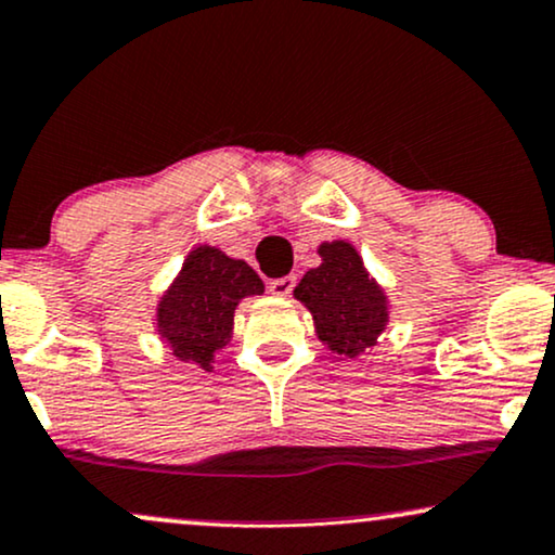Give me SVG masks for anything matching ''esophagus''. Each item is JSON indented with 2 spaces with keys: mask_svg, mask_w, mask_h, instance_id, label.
<instances>
[{
  "mask_svg": "<svg viewBox=\"0 0 555 555\" xmlns=\"http://www.w3.org/2000/svg\"><path fill=\"white\" fill-rule=\"evenodd\" d=\"M297 284V276H282V279H273V282L269 284V292L273 297H289L292 289H295Z\"/></svg>",
  "mask_w": 555,
  "mask_h": 555,
  "instance_id": "34e87169",
  "label": "esophagus"
}]
</instances>
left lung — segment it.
Returning a JSON list of instances; mask_svg holds the SVG:
<instances>
[{
    "label": "left lung",
    "mask_w": 555,
    "mask_h": 555,
    "mask_svg": "<svg viewBox=\"0 0 555 555\" xmlns=\"http://www.w3.org/2000/svg\"><path fill=\"white\" fill-rule=\"evenodd\" d=\"M318 256L320 266L299 279L295 299L310 310L325 349L346 359L362 357L390 323V299L349 240H325Z\"/></svg>",
    "instance_id": "left-lung-1"
}]
</instances>
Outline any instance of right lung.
Here are the masks:
<instances>
[{"label":"right lung","instance_id":"right-lung-1","mask_svg":"<svg viewBox=\"0 0 555 555\" xmlns=\"http://www.w3.org/2000/svg\"><path fill=\"white\" fill-rule=\"evenodd\" d=\"M263 292V282L245 260L230 258L214 245H196L157 299L159 341L180 362L211 372L214 357L232 341L237 305Z\"/></svg>","mask_w":555,"mask_h":555}]
</instances>
